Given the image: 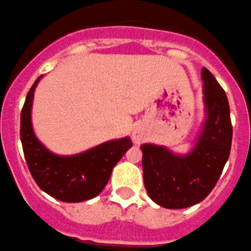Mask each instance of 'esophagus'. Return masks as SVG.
I'll return each mask as SVG.
<instances>
[{"instance_id": "obj_1", "label": "esophagus", "mask_w": 251, "mask_h": 251, "mask_svg": "<svg viewBox=\"0 0 251 251\" xmlns=\"http://www.w3.org/2000/svg\"><path fill=\"white\" fill-rule=\"evenodd\" d=\"M132 139L135 144H142L144 142V134H143L142 130L139 128H135L132 133Z\"/></svg>"}]
</instances>
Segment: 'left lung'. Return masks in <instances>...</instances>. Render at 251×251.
<instances>
[{
  "instance_id": "8db88e82",
  "label": "left lung",
  "mask_w": 251,
  "mask_h": 251,
  "mask_svg": "<svg viewBox=\"0 0 251 251\" xmlns=\"http://www.w3.org/2000/svg\"><path fill=\"white\" fill-rule=\"evenodd\" d=\"M206 119L195 147L177 155L165 147L143 144V175L150 199L180 209L203 201L216 186L229 157L233 128L226 95L211 71L202 69Z\"/></svg>"
}]
</instances>
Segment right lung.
Here are the masks:
<instances>
[{"label":"right lung","instance_id":"right-lung-1","mask_svg":"<svg viewBox=\"0 0 251 251\" xmlns=\"http://www.w3.org/2000/svg\"><path fill=\"white\" fill-rule=\"evenodd\" d=\"M30 87L21 112V142L28 169L44 192L63 202H82L96 197L111 177L114 165L133 145L129 137L109 140L80 154L61 156L48 150L32 127L34 90Z\"/></svg>","mask_w":251,"mask_h":251}]
</instances>
